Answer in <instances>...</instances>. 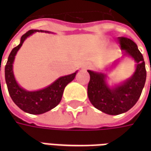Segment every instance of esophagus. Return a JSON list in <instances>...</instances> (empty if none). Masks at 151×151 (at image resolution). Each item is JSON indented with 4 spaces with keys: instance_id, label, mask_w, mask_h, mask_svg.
<instances>
[{
    "instance_id": "34e87169",
    "label": "esophagus",
    "mask_w": 151,
    "mask_h": 151,
    "mask_svg": "<svg viewBox=\"0 0 151 151\" xmlns=\"http://www.w3.org/2000/svg\"><path fill=\"white\" fill-rule=\"evenodd\" d=\"M90 67H91V65H89V64H86V65H84V68H85V69H88Z\"/></svg>"
}]
</instances>
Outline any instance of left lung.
Returning a JSON list of instances; mask_svg holds the SVG:
<instances>
[{
	"label": "left lung",
	"mask_w": 151,
	"mask_h": 151,
	"mask_svg": "<svg viewBox=\"0 0 151 151\" xmlns=\"http://www.w3.org/2000/svg\"><path fill=\"white\" fill-rule=\"evenodd\" d=\"M118 40L124 56H130L137 63L131 78L109 86L105 73L87 70L91 78L87 87L89 99L95 108L108 115L124 113L133 108L139 99L146 79L145 61L136 43L125 37H119ZM116 63L115 61L114 65Z\"/></svg>",
	"instance_id": "left-lung-1"
}]
</instances>
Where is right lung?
<instances>
[{
  "label": "right lung",
  "mask_w": 151,
  "mask_h": 151,
  "mask_svg": "<svg viewBox=\"0 0 151 151\" xmlns=\"http://www.w3.org/2000/svg\"><path fill=\"white\" fill-rule=\"evenodd\" d=\"M37 31L51 33L49 31L42 30L28 31L21 37L20 43L13 48L5 67V82L12 100L22 111L33 115H40L47 112L59 104L65 86L74 79L76 73H78L76 71L72 74L60 77L48 86L35 91H27L18 85L13 70V64L15 56L26 39Z\"/></svg>",
  "instance_id": "obj_1"
}]
</instances>
